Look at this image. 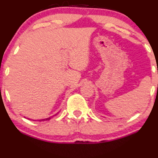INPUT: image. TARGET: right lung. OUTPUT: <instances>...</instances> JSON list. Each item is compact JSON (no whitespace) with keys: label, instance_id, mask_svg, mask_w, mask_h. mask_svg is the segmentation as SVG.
I'll return each instance as SVG.
<instances>
[{"label":"right lung","instance_id":"1","mask_svg":"<svg viewBox=\"0 0 158 158\" xmlns=\"http://www.w3.org/2000/svg\"><path fill=\"white\" fill-rule=\"evenodd\" d=\"M56 115V114H55ZM51 119V118H46V119H42V120H39V121H48V120H50Z\"/></svg>","mask_w":158,"mask_h":158}]
</instances>
